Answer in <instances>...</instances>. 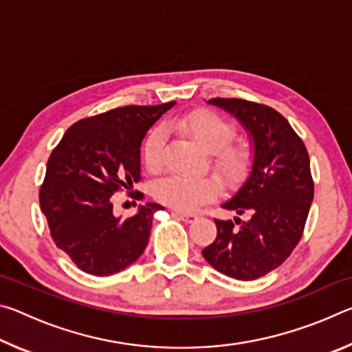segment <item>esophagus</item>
<instances>
[{"mask_svg": "<svg viewBox=\"0 0 352 352\" xmlns=\"http://www.w3.org/2000/svg\"><path fill=\"white\" fill-rule=\"evenodd\" d=\"M172 216H177L180 217L183 222L186 223H192L195 219H197V214H192V212H178V211H172Z\"/></svg>", "mask_w": 352, "mask_h": 352, "instance_id": "34e87169", "label": "esophagus"}]
</instances>
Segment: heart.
I'll return each instance as SVG.
<instances>
[{
  "label": "heart",
  "mask_w": 352,
  "mask_h": 352,
  "mask_svg": "<svg viewBox=\"0 0 352 352\" xmlns=\"http://www.w3.org/2000/svg\"><path fill=\"white\" fill-rule=\"evenodd\" d=\"M172 124L192 136L205 151L214 155V168L222 177L234 178L245 170L250 152L243 144H230L236 136V127L228 119L214 111L199 110L177 118ZM166 140L168 135L163 126H157L147 135L142 146V157L151 170L162 168ZM219 184L212 177L170 174L153 186L157 200L178 211H192L216 199Z\"/></svg>",
  "instance_id": "heart-1"
}]
</instances>
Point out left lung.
Instances as JSON below:
<instances>
[{"mask_svg":"<svg viewBox=\"0 0 352 352\" xmlns=\"http://www.w3.org/2000/svg\"><path fill=\"white\" fill-rule=\"evenodd\" d=\"M208 104L242 124L254 152L247 180L222 205L247 219H214L217 236L201 254L223 275L252 281L281 265L301 239L314 200L311 162L305 142L272 107L223 98Z\"/></svg>","mask_w":352,"mask_h":352,"instance_id":"obj_1","label":"left lung"}]
</instances>
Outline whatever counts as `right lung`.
<instances>
[{
    "label": "right lung",
    "instance_id": "add662e5",
    "mask_svg": "<svg viewBox=\"0 0 352 352\" xmlns=\"http://www.w3.org/2000/svg\"><path fill=\"white\" fill-rule=\"evenodd\" d=\"M175 102L127 105L73 124L47 160L40 208L56 245L82 272L109 276L144 253L158 204L113 214V194L141 180V142ZM141 199L142 194H130Z\"/></svg>",
    "mask_w": 352,
    "mask_h": 352
}]
</instances>
